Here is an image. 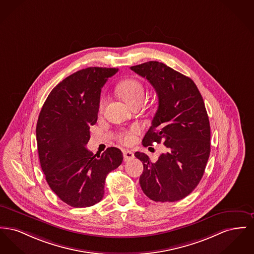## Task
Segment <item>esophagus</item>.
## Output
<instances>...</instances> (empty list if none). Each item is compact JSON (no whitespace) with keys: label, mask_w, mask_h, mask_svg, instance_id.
Listing matches in <instances>:
<instances>
[{"label":"esophagus","mask_w":254,"mask_h":254,"mask_svg":"<svg viewBox=\"0 0 254 254\" xmlns=\"http://www.w3.org/2000/svg\"><path fill=\"white\" fill-rule=\"evenodd\" d=\"M123 153H124V160L125 161H129V160H132L134 158V153L131 150L126 149V150H124Z\"/></svg>","instance_id":"obj_1"}]
</instances>
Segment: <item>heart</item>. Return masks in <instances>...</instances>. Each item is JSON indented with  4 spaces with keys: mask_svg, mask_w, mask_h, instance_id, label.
<instances>
[{
    "mask_svg": "<svg viewBox=\"0 0 254 254\" xmlns=\"http://www.w3.org/2000/svg\"><path fill=\"white\" fill-rule=\"evenodd\" d=\"M118 92L121 98L128 105H133L136 103L144 101L146 91L142 82L135 78H128L122 81L118 85ZM105 104V98H102L100 101V109H103ZM140 131L138 126H132L128 130H126L120 135V141L124 144H130L133 141L134 135Z\"/></svg>",
    "mask_w": 254,
    "mask_h": 254,
    "instance_id": "b5f03b06",
    "label": "heart"
}]
</instances>
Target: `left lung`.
Returning a JSON list of instances; mask_svg holds the SVG:
<instances>
[{"mask_svg":"<svg viewBox=\"0 0 254 254\" xmlns=\"http://www.w3.org/2000/svg\"><path fill=\"white\" fill-rule=\"evenodd\" d=\"M146 77L158 97V107L142 143H162L166 152L152 162L144 152L135 157L144 165L139 182L154 201H178L194 191L210 154V125L203 99L194 81L162 62L130 67Z\"/></svg>","mask_w":254,"mask_h":254,"instance_id":"1","label":"left lung"}]
</instances>
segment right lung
<instances>
[{"instance_id": "add662e5", "label": "right lung", "mask_w": 254, "mask_h": 254, "mask_svg": "<svg viewBox=\"0 0 254 254\" xmlns=\"http://www.w3.org/2000/svg\"><path fill=\"white\" fill-rule=\"evenodd\" d=\"M119 69L89 67L64 78L49 94L36 125L40 165L50 188L72 207L102 200L106 176L123 162L119 149L102 155L85 148L98 119L102 88Z\"/></svg>"}]
</instances>
